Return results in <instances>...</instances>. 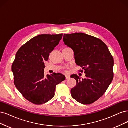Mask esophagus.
Returning a JSON list of instances; mask_svg holds the SVG:
<instances>
[{
	"label": "esophagus",
	"mask_w": 128,
	"mask_h": 128,
	"mask_svg": "<svg viewBox=\"0 0 128 128\" xmlns=\"http://www.w3.org/2000/svg\"><path fill=\"white\" fill-rule=\"evenodd\" d=\"M65 78H66V80L70 79V76H68V75L65 76Z\"/></svg>",
	"instance_id": "1"
}]
</instances>
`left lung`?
Returning <instances> with one entry per match:
<instances>
[{"mask_svg":"<svg viewBox=\"0 0 128 128\" xmlns=\"http://www.w3.org/2000/svg\"><path fill=\"white\" fill-rule=\"evenodd\" d=\"M63 41L73 49L76 63L86 76L81 80L76 74L71 76L76 81L72 97L82 104H91L104 94L113 79V56L102 41L84 33L64 34Z\"/></svg>","mask_w":128,"mask_h":128,"instance_id":"obj_1","label":"left lung"}]
</instances>
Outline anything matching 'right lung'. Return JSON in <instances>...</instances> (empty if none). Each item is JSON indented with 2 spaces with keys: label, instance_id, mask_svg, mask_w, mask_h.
Returning a JSON list of instances; mask_svg holds the SVG:
<instances>
[{
  "label": "right lung",
  "instance_id": "add662e5",
  "mask_svg": "<svg viewBox=\"0 0 128 128\" xmlns=\"http://www.w3.org/2000/svg\"><path fill=\"white\" fill-rule=\"evenodd\" d=\"M63 34H41L20 47L12 66L14 84L28 101L41 105L55 96L56 86L65 79L61 73L44 76V61L62 38Z\"/></svg>",
  "mask_w": 128,
  "mask_h": 128
}]
</instances>
